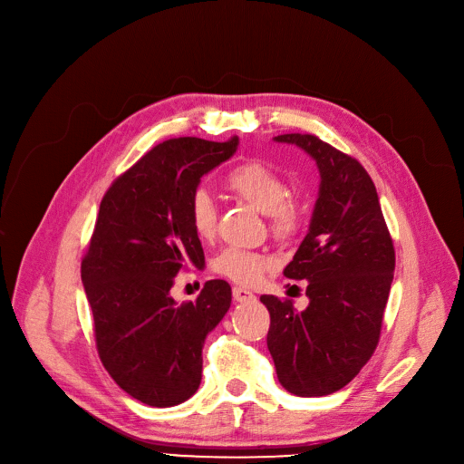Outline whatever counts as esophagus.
I'll return each mask as SVG.
<instances>
[{"label": "esophagus", "mask_w": 464, "mask_h": 464, "mask_svg": "<svg viewBox=\"0 0 464 464\" xmlns=\"http://www.w3.org/2000/svg\"><path fill=\"white\" fill-rule=\"evenodd\" d=\"M233 297L237 303H252L256 301V295L252 294L250 289L245 287H233Z\"/></svg>", "instance_id": "esophagus-1"}]
</instances>
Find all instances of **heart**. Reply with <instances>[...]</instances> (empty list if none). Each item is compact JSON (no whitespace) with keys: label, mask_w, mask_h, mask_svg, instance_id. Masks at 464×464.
<instances>
[{"label":"heart","mask_w":464,"mask_h":464,"mask_svg":"<svg viewBox=\"0 0 464 464\" xmlns=\"http://www.w3.org/2000/svg\"><path fill=\"white\" fill-rule=\"evenodd\" d=\"M226 188L235 198L246 201L256 210L266 214L275 237L289 238L299 229V210L289 205L287 184L273 169L259 161L235 167L226 179ZM189 224L199 238L208 240L216 233V205L208 191L198 189L189 201ZM212 269L237 284L254 285L271 269V259L257 252L226 248L212 263Z\"/></svg>","instance_id":"obj_1"}]
</instances>
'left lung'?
<instances>
[{"instance_id": "1", "label": "left lung", "mask_w": 464, "mask_h": 464, "mask_svg": "<svg viewBox=\"0 0 464 464\" xmlns=\"http://www.w3.org/2000/svg\"><path fill=\"white\" fill-rule=\"evenodd\" d=\"M276 142L304 150L318 167L320 189L310 226L284 276L308 282V306L261 295L271 314L266 346L284 389L324 397L350 383L372 357L395 250L376 186L362 165L314 135L287 133Z\"/></svg>"}]
</instances>
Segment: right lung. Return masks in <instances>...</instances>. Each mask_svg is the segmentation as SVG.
<instances>
[{
  "mask_svg": "<svg viewBox=\"0 0 464 464\" xmlns=\"http://www.w3.org/2000/svg\"><path fill=\"white\" fill-rule=\"evenodd\" d=\"M237 149L238 137L165 140L109 188L97 214L81 266L97 352L112 380L149 406H177L198 392L205 340L231 306L226 280H208L182 304L170 287L186 266H205L189 201Z\"/></svg>",
  "mask_w": 464,
  "mask_h": 464,
  "instance_id": "1",
  "label": "right lung"
}]
</instances>
